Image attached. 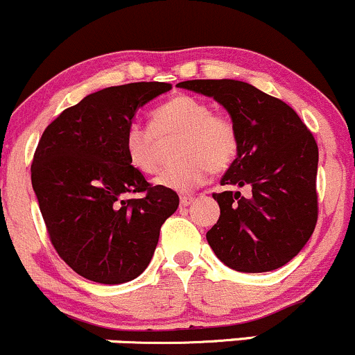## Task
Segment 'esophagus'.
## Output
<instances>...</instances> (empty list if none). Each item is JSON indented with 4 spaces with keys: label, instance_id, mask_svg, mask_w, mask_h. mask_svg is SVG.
Returning a JSON list of instances; mask_svg holds the SVG:
<instances>
[{
    "label": "esophagus",
    "instance_id": "1",
    "mask_svg": "<svg viewBox=\"0 0 355 355\" xmlns=\"http://www.w3.org/2000/svg\"><path fill=\"white\" fill-rule=\"evenodd\" d=\"M193 202V197L192 196H184L180 197V207H189L190 204Z\"/></svg>",
    "mask_w": 355,
    "mask_h": 355
}]
</instances>
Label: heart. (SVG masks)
I'll use <instances>...</instances> for the list:
<instances>
[{"label":"heart","instance_id":"1","mask_svg":"<svg viewBox=\"0 0 355 355\" xmlns=\"http://www.w3.org/2000/svg\"><path fill=\"white\" fill-rule=\"evenodd\" d=\"M178 136L180 162L166 166L157 185L175 192H189L214 173L227 170L239 150L236 124L227 116L212 112L205 101L189 94L170 97L155 109L151 126L131 123L124 133L128 159L141 173H155L159 166L158 139Z\"/></svg>","mask_w":355,"mask_h":355}]
</instances>
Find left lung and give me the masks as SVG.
<instances>
[{
  "instance_id": "obj_1",
  "label": "left lung",
  "mask_w": 355,
  "mask_h": 355,
  "mask_svg": "<svg viewBox=\"0 0 355 355\" xmlns=\"http://www.w3.org/2000/svg\"><path fill=\"white\" fill-rule=\"evenodd\" d=\"M178 87L227 109L239 150L220 185L249 187L214 193L220 207L207 241L225 266L264 272L285 266L317 225L318 146L300 116L282 99L241 80H185Z\"/></svg>"
}]
</instances>
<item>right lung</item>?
Masks as SVG:
<instances>
[{
    "mask_svg": "<svg viewBox=\"0 0 355 355\" xmlns=\"http://www.w3.org/2000/svg\"><path fill=\"white\" fill-rule=\"evenodd\" d=\"M166 83L114 85L85 96L46 126L32 185L50 241L77 275L119 285L141 275L159 229L178 207L170 189L148 184L128 159L124 133ZM130 193H143L128 199Z\"/></svg>",
    "mask_w": 355,
    "mask_h": 355,
    "instance_id": "1",
    "label": "right lung"
}]
</instances>
